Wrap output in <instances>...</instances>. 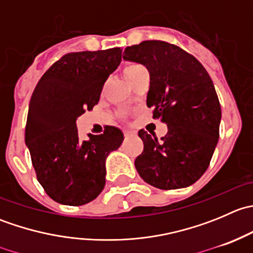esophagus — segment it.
I'll list each match as a JSON object with an SVG mask.
<instances>
[{"label":"esophagus","instance_id":"esophagus-1","mask_svg":"<svg viewBox=\"0 0 253 253\" xmlns=\"http://www.w3.org/2000/svg\"><path fill=\"white\" fill-rule=\"evenodd\" d=\"M133 136H134V132L125 131V137H133Z\"/></svg>","mask_w":253,"mask_h":253}]
</instances>
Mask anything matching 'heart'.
Returning a JSON list of instances; mask_svg holds the SVG:
<instances>
[{"label": "heart", "mask_w": 253, "mask_h": 253, "mask_svg": "<svg viewBox=\"0 0 253 253\" xmlns=\"http://www.w3.org/2000/svg\"><path fill=\"white\" fill-rule=\"evenodd\" d=\"M142 68H144V67H143L142 65H138V63H128V65L125 66L124 75H125V77H126L127 81H128V83L132 81V79L136 77V75L138 73V71L142 70Z\"/></svg>", "instance_id": "b5f03b06"}]
</instances>
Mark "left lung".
Returning a JSON list of instances; mask_svg holds the SVG:
<instances>
[{
  "label": "left lung",
  "mask_w": 253,
  "mask_h": 253,
  "mask_svg": "<svg viewBox=\"0 0 253 253\" xmlns=\"http://www.w3.org/2000/svg\"><path fill=\"white\" fill-rule=\"evenodd\" d=\"M124 60L149 71L147 106L168 126L160 141L138 132L144 149L137 171L160 190L191 186L208 169L219 138L220 104L208 72L192 55L160 40L126 47Z\"/></svg>",
  "instance_id": "left-lung-1"
}]
</instances>
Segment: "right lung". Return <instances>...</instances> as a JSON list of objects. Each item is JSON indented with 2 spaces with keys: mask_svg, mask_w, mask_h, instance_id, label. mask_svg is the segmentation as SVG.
Masks as SVG:
<instances>
[{
  "mask_svg": "<svg viewBox=\"0 0 253 253\" xmlns=\"http://www.w3.org/2000/svg\"><path fill=\"white\" fill-rule=\"evenodd\" d=\"M120 47L71 52L53 63L33 91L25 127L38 181L56 202L82 206L105 186V160L124 141L121 129L81 141L76 121L99 103L103 85L121 62Z\"/></svg>",
  "mask_w": 253,
  "mask_h": 253,
  "instance_id": "add662e5",
  "label": "right lung"
}]
</instances>
